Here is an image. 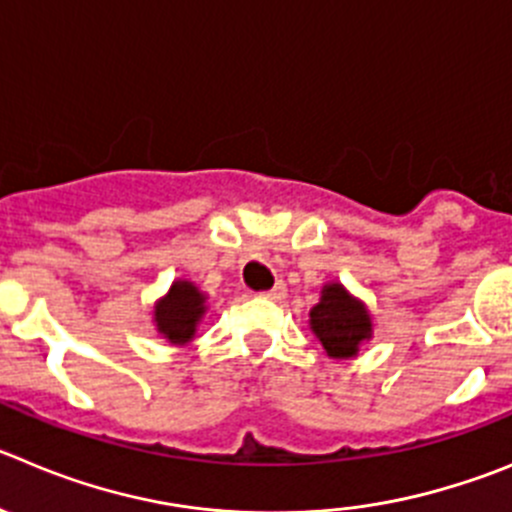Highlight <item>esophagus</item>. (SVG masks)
Instances as JSON below:
<instances>
[{
  "mask_svg": "<svg viewBox=\"0 0 512 512\" xmlns=\"http://www.w3.org/2000/svg\"><path fill=\"white\" fill-rule=\"evenodd\" d=\"M262 298L267 300H283L285 298V283H278L272 290H265V293H260Z\"/></svg>",
  "mask_w": 512,
  "mask_h": 512,
  "instance_id": "1",
  "label": "esophagus"
}]
</instances>
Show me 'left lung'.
Wrapping results in <instances>:
<instances>
[{
  "label": "left lung",
  "instance_id": "8db88e82",
  "mask_svg": "<svg viewBox=\"0 0 512 512\" xmlns=\"http://www.w3.org/2000/svg\"><path fill=\"white\" fill-rule=\"evenodd\" d=\"M310 328L333 358L356 356L361 341L371 338L369 313L338 283L323 288L321 303L310 310Z\"/></svg>",
  "mask_w": 512,
  "mask_h": 512
}]
</instances>
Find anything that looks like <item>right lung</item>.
Masks as SVG:
<instances>
[{
  "mask_svg": "<svg viewBox=\"0 0 512 512\" xmlns=\"http://www.w3.org/2000/svg\"><path fill=\"white\" fill-rule=\"evenodd\" d=\"M204 315V295L191 283L171 285L169 295L156 303V326L171 343L191 341L199 318Z\"/></svg>",
  "mask_w": 512,
  "mask_h": 512,
  "instance_id": "add662e5",
  "label": "right lung"
}]
</instances>
